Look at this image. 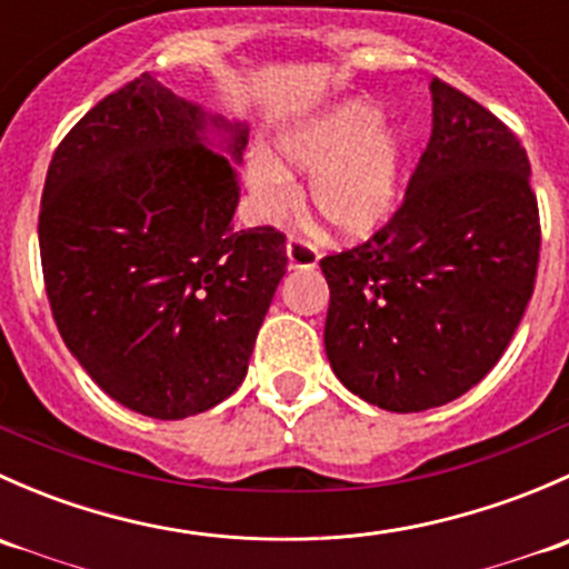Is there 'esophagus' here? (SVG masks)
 Masks as SVG:
<instances>
[{
	"label": "esophagus",
	"instance_id": "34e87169",
	"mask_svg": "<svg viewBox=\"0 0 569 569\" xmlns=\"http://www.w3.org/2000/svg\"><path fill=\"white\" fill-rule=\"evenodd\" d=\"M286 258H289V269H313L319 263V252L302 239H289Z\"/></svg>",
	"mask_w": 569,
	"mask_h": 569
}]
</instances>
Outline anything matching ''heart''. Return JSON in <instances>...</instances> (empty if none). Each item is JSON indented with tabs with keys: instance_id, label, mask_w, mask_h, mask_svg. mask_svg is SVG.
Returning a JSON list of instances; mask_svg holds the SVG:
<instances>
[{
	"instance_id": "b5f03b06",
	"label": "heart",
	"mask_w": 569,
	"mask_h": 569,
	"mask_svg": "<svg viewBox=\"0 0 569 569\" xmlns=\"http://www.w3.org/2000/svg\"><path fill=\"white\" fill-rule=\"evenodd\" d=\"M382 120L386 112L375 101L349 99L278 140L283 162L311 178L313 214L343 242L369 239L399 203L407 146L405 134ZM244 178L263 220H280L297 206L295 178L267 151L250 153Z\"/></svg>"
}]
</instances>
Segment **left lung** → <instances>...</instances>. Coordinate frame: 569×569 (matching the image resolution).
Returning <instances> with one entry per match:
<instances>
[{"mask_svg": "<svg viewBox=\"0 0 569 569\" xmlns=\"http://www.w3.org/2000/svg\"><path fill=\"white\" fill-rule=\"evenodd\" d=\"M432 137L405 200L366 244L321 258L325 352L388 412L455 401L501 360L531 300L539 211L518 137L432 79Z\"/></svg>", "mask_w": 569, "mask_h": 569, "instance_id": "left-lung-1", "label": "left lung"}]
</instances>
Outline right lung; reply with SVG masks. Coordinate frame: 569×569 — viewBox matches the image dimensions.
<instances>
[{
    "mask_svg": "<svg viewBox=\"0 0 569 569\" xmlns=\"http://www.w3.org/2000/svg\"><path fill=\"white\" fill-rule=\"evenodd\" d=\"M250 126L151 73L99 101L49 164L40 263L62 341L118 405L198 416L248 375L286 274L274 228H233Z\"/></svg>",
    "mask_w": 569,
    "mask_h": 569,
    "instance_id": "obj_1",
    "label": "right lung"
}]
</instances>
